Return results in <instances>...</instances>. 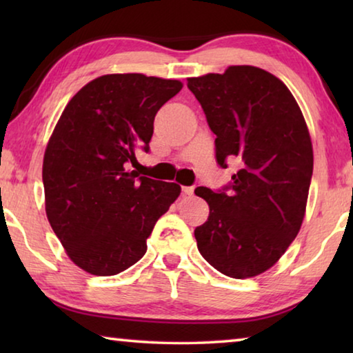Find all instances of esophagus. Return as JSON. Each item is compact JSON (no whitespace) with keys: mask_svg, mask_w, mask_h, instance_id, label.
<instances>
[{"mask_svg":"<svg viewBox=\"0 0 353 353\" xmlns=\"http://www.w3.org/2000/svg\"><path fill=\"white\" fill-rule=\"evenodd\" d=\"M193 191H194V187H182V193L187 194V196L193 194Z\"/></svg>","mask_w":353,"mask_h":353,"instance_id":"obj_1","label":"esophagus"}]
</instances>
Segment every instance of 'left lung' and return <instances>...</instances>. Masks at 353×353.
I'll list each match as a JSON object with an SVG mask.
<instances>
[{
  "label": "left lung",
  "instance_id": "left-lung-1",
  "mask_svg": "<svg viewBox=\"0 0 353 353\" xmlns=\"http://www.w3.org/2000/svg\"><path fill=\"white\" fill-rule=\"evenodd\" d=\"M187 85L216 135L218 165L240 162L224 188L194 190L210 207L194 229L198 249L224 276H259L285 254L305 214L313 174L305 119L282 81L250 65L190 77Z\"/></svg>",
  "mask_w": 353,
  "mask_h": 353
}]
</instances>
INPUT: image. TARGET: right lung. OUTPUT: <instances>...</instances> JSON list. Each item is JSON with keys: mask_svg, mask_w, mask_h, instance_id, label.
<instances>
[{"mask_svg": "<svg viewBox=\"0 0 353 353\" xmlns=\"http://www.w3.org/2000/svg\"><path fill=\"white\" fill-rule=\"evenodd\" d=\"M181 88L179 81L139 73L101 76L71 98L48 141V221L70 259L93 276L135 265L181 194L177 183L129 170L137 151H149L155 113Z\"/></svg>", "mask_w": 353, "mask_h": 353, "instance_id": "add662e5", "label": "right lung"}]
</instances>
